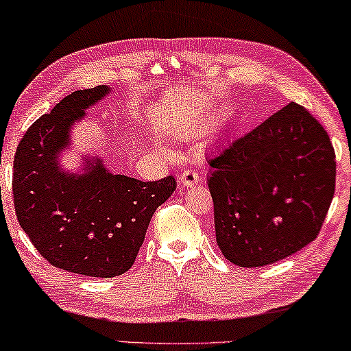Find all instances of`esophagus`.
<instances>
[{"label":"esophagus","instance_id":"esophagus-1","mask_svg":"<svg viewBox=\"0 0 351 351\" xmlns=\"http://www.w3.org/2000/svg\"><path fill=\"white\" fill-rule=\"evenodd\" d=\"M180 181L183 186H194L197 184L199 181V173L191 170V168H186V170L180 175Z\"/></svg>","mask_w":351,"mask_h":351}]
</instances>
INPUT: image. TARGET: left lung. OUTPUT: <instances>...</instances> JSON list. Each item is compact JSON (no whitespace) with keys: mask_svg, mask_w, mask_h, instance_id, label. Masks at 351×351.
<instances>
[{"mask_svg":"<svg viewBox=\"0 0 351 351\" xmlns=\"http://www.w3.org/2000/svg\"><path fill=\"white\" fill-rule=\"evenodd\" d=\"M215 237L239 267H261L314 241L335 191L329 134L304 106L288 104L207 158Z\"/></svg>","mask_w":351,"mask_h":351,"instance_id":"8db88e82","label":"left lung"}]
</instances>
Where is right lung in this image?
Returning <instances> with one entry per match:
<instances>
[{
	"label": "right lung",
	"instance_id": "obj_1",
	"mask_svg": "<svg viewBox=\"0 0 351 351\" xmlns=\"http://www.w3.org/2000/svg\"><path fill=\"white\" fill-rule=\"evenodd\" d=\"M110 94L97 86L64 97L21 139L14 157L12 196L19 225L51 265L86 277L112 278L130 270L150 219L176 180L141 181L87 158L86 171L68 173L58 154L68 147L73 124Z\"/></svg>",
	"mask_w": 351,
	"mask_h": 351
}]
</instances>
